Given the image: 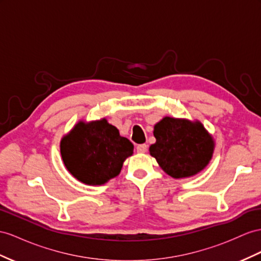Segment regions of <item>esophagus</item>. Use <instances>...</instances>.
Wrapping results in <instances>:
<instances>
[{
  "instance_id": "obj_1",
  "label": "esophagus",
  "mask_w": 261,
  "mask_h": 261,
  "mask_svg": "<svg viewBox=\"0 0 261 261\" xmlns=\"http://www.w3.org/2000/svg\"><path fill=\"white\" fill-rule=\"evenodd\" d=\"M137 151L139 153H145L146 151H148V145H146V144H139L137 146Z\"/></svg>"
}]
</instances>
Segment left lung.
Masks as SVG:
<instances>
[{
    "mask_svg": "<svg viewBox=\"0 0 261 261\" xmlns=\"http://www.w3.org/2000/svg\"><path fill=\"white\" fill-rule=\"evenodd\" d=\"M156 142L150 146L161 169L174 178H184L204 170L215 143L199 121L165 117L154 125Z\"/></svg>",
    "mask_w": 261,
    "mask_h": 261,
    "instance_id": "8db88e82",
    "label": "left lung"
}]
</instances>
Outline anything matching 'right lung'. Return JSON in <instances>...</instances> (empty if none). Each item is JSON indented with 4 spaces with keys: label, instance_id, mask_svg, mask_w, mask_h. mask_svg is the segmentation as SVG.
Segmentation results:
<instances>
[{
    "label": "right lung",
    "instance_id": "obj_1",
    "mask_svg": "<svg viewBox=\"0 0 261 261\" xmlns=\"http://www.w3.org/2000/svg\"><path fill=\"white\" fill-rule=\"evenodd\" d=\"M61 154L70 174L87 185H102L119 175L133 144L107 119L79 121L62 139Z\"/></svg>",
    "mask_w": 261,
    "mask_h": 261
}]
</instances>
